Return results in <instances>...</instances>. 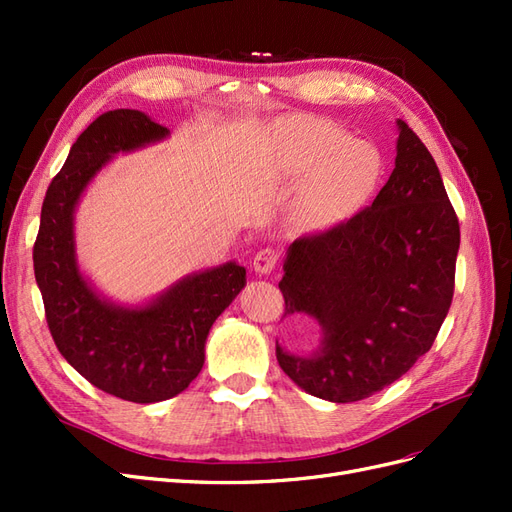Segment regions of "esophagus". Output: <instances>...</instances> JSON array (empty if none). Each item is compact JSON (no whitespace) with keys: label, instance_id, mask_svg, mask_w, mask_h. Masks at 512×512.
<instances>
[{"label":"esophagus","instance_id":"1","mask_svg":"<svg viewBox=\"0 0 512 512\" xmlns=\"http://www.w3.org/2000/svg\"><path fill=\"white\" fill-rule=\"evenodd\" d=\"M275 265H277V254L273 250H260L252 262L254 271L260 275H269L275 269Z\"/></svg>","mask_w":512,"mask_h":512}]
</instances>
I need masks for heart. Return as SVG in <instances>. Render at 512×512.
Masks as SVG:
<instances>
[{
    "label": "heart",
    "mask_w": 512,
    "mask_h": 512,
    "mask_svg": "<svg viewBox=\"0 0 512 512\" xmlns=\"http://www.w3.org/2000/svg\"><path fill=\"white\" fill-rule=\"evenodd\" d=\"M286 166L307 177L299 198L301 218L316 230L346 222L374 194L382 162L374 145L352 141L324 121H292L284 132Z\"/></svg>",
    "instance_id": "heart-1"
}]
</instances>
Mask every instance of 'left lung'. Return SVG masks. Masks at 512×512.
<instances>
[{"label":"left lung","mask_w":512,"mask_h":512,"mask_svg":"<svg viewBox=\"0 0 512 512\" xmlns=\"http://www.w3.org/2000/svg\"><path fill=\"white\" fill-rule=\"evenodd\" d=\"M395 168L371 207L290 243L284 316L318 322L320 346L284 374L309 395L350 404L399 380L431 348L455 290L459 222L436 160L397 119Z\"/></svg>","instance_id":"8db88e82"}]
</instances>
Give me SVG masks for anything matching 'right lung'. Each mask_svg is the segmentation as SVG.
Returning <instances> with one entry per match:
<instances>
[{
  "instance_id": "add662e5",
  "label": "right lung",
  "mask_w": 512,
  "mask_h": 512,
  "mask_svg": "<svg viewBox=\"0 0 512 512\" xmlns=\"http://www.w3.org/2000/svg\"><path fill=\"white\" fill-rule=\"evenodd\" d=\"M170 136L149 115L117 108L76 138L46 190L34 245V273L61 356L100 391L134 404L179 395L200 374L213 322L245 288L235 260L181 277L156 297L115 303L79 267L74 213L87 185L117 153Z\"/></svg>"
}]
</instances>
